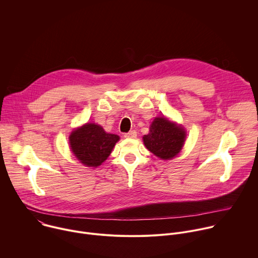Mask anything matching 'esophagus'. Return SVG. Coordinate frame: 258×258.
Instances as JSON below:
<instances>
[{
	"mask_svg": "<svg viewBox=\"0 0 258 258\" xmlns=\"http://www.w3.org/2000/svg\"><path fill=\"white\" fill-rule=\"evenodd\" d=\"M136 137H137V132L136 131H131V132L124 134V138H126V139H134Z\"/></svg>",
	"mask_w": 258,
	"mask_h": 258,
	"instance_id": "34e87169",
	"label": "esophagus"
}]
</instances>
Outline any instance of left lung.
Returning <instances> with one entry per match:
<instances>
[{
	"label": "left lung",
	"instance_id": "8db88e82",
	"mask_svg": "<svg viewBox=\"0 0 258 258\" xmlns=\"http://www.w3.org/2000/svg\"><path fill=\"white\" fill-rule=\"evenodd\" d=\"M186 131L166 117H155L148 135L143 137L146 148L163 160L175 157L186 140Z\"/></svg>",
	"mask_w": 258,
	"mask_h": 258
}]
</instances>
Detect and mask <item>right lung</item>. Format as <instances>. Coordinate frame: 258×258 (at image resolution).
<instances>
[{
    "mask_svg": "<svg viewBox=\"0 0 258 258\" xmlns=\"http://www.w3.org/2000/svg\"><path fill=\"white\" fill-rule=\"evenodd\" d=\"M119 137L108 134L96 123H86L73 130L69 136V145L72 153L89 167L101 165L112 152Z\"/></svg>",
    "mask_w": 258,
    "mask_h": 258,
    "instance_id": "add662e5",
    "label": "right lung"
}]
</instances>
